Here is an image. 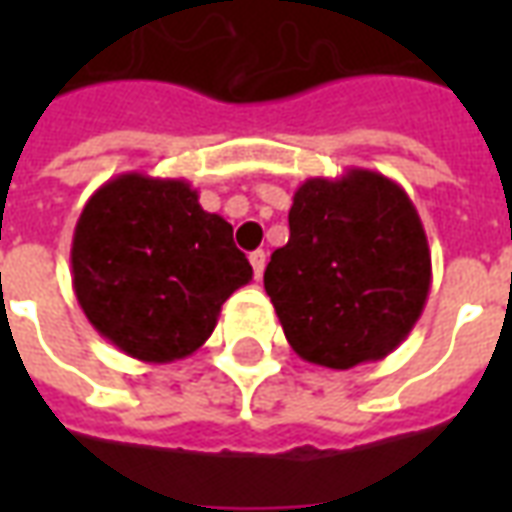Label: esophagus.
<instances>
[{"mask_svg":"<svg viewBox=\"0 0 512 512\" xmlns=\"http://www.w3.org/2000/svg\"><path fill=\"white\" fill-rule=\"evenodd\" d=\"M266 252H263V249H257V252H252V255H249V263H252V268H255V279H260L263 277V268H266Z\"/></svg>","mask_w":512,"mask_h":512,"instance_id":"1","label":"esophagus"}]
</instances>
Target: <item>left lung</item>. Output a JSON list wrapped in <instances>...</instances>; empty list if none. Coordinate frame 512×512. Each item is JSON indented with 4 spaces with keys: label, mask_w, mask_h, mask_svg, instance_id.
I'll list each match as a JSON object with an SVG mask.
<instances>
[{
    "label": "left lung",
    "mask_w": 512,
    "mask_h": 512,
    "mask_svg": "<svg viewBox=\"0 0 512 512\" xmlns=\"http://www.w3.org/2000/svg\"><path fill=\"white\" fill-rule=\"evenodd\" d=\"M288 224L263 285L290 348L332 370L392 354L430 290L428 235L406 191L359 167L310 178L293 194Z\"/></svg>",
    "instance_id": "8db88e82"
}]
</instances>
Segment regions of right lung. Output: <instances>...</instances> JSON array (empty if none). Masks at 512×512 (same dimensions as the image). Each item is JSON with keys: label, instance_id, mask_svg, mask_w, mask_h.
I'll return each mask as SVG.
<instances>
[{"label": "right lung", "instance_id": "right-lung-1", "mask_svg": "<svg viewBox=\"0 0 512 512\" xmlns=\"http://www.w3.org/2000/svg\"><path fill=\"white\" fill-rule=\"evenodd\" d=\"M71 274L95 332L139 362L167 365L211 337L252 266L233 244V224L202 211L191 183L126 172L84 205Z\"/></svg>", "mask_w": 512, "mask_h": 512}]
</instances>
